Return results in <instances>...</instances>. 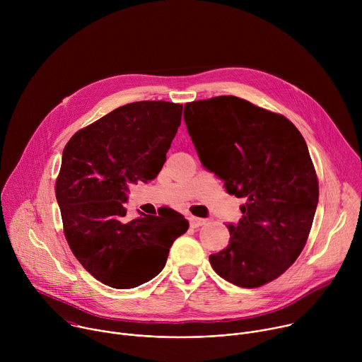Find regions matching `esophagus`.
<instances>
[{
	"label": "esophagus",
	"instance_id": "esophagus-1",
	"mask_svg": "<svg viewBox=\"0 0 362 362\" xmlns=\"http://www.w3.org/2000/svg\"><path fill=\"white\" fill-rule=\"evenodd\" d=\"M189 222H190V226L192 228H200V226H203V225H206V219H202V218H194V216H192L190 219H189Z\"/></svg>",
	"mask_w": 362,
	"mask_h": 362
}]
</instances>
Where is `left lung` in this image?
<instances>
[{
  "label": "left lung",
  "mask_w": 362,
  "mask_h": 362,
  "mask_svg": "<svg viewBox=\"0 0 362 362\" xmlns=\"http://www.w3.org/2000/svg\"><path fill=\"white\" fill-rule=\"evenodd\" d=\"M183 119L203 168L243 197L226 249L209 256L215 272L242 288L281 276L302 252L318 204L308 146L284 116L235 97L185 105Z\"/></svg>",
  "instance_id": "8db88e82"
}]
</instances>
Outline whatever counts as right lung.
<instances>
[{
    "label": "right lung",
    "instance_id": "add662e5",
    "mask_svg": "<svg viewBox=\"0 0 362 362\" xmlns=\"http://www.w3.org/2000/svg\"><path fill=\"white\" fill-rule=\"evenodd\" d=\"M182 105L134 101L86 129L66 144L56 197L66 239L97 281L129 289L165 268L169 249L189 222L177 212L127 221L130 183L153 180L182 120Z\"/></svg>",
    "mask_w": 362,
    "mask_h": 362
}]
</instances>
